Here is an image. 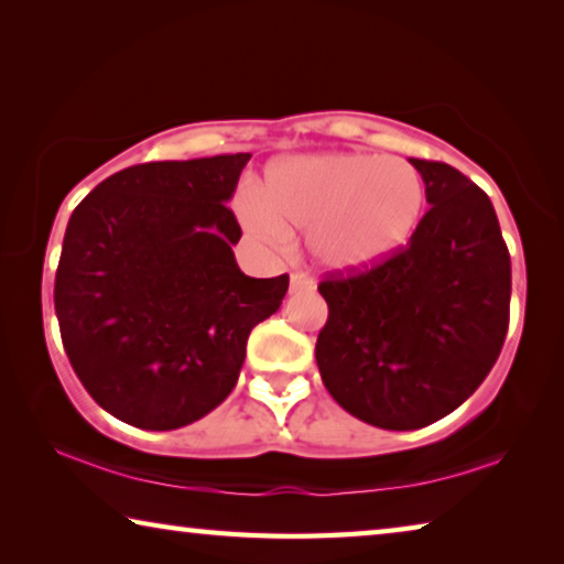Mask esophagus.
<instances>
[{
  "label": "esophagus",
  "instance_id": "1",
  "mask_svg": "<svg viewBox=\"0 0 564 564\" xmlns=\"http://www.w3.org/2000/svg\"><path fill=\"white\" fill-rule=\"evenodd\" d=\"M289 289H291V293H299V291H314V289H316V283L311 281L306 273H299V271H296V273H291V285H289Z\"/></svg>",
  "mask_w": 564,
  "mask_h": 564
}]
</instances>
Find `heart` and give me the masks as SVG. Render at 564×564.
<instances>
[{
  "label": "heart",
  "instance_id": "1",
  "mask_svg": "<svg viewBox=\"0 0 564 564\" xmlns=\"http://www.w3.org/2000/svg\"><path fill=\"white\" fill-rule=\"evenodd\" d=\"M263 197L240 203L248 236L273 250L308 230V250L336 273L366 271L409 243L422 220V175L399 158L316 153L268 167Z\"/></svg>",
  "mask_w": 564,
  "mask_h": 564
}]
</instances>
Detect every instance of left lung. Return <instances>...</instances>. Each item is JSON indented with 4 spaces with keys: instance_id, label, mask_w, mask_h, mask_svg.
<instances>
[{
    "instance_id": "obj_1",
    "label": "left lung",
    "mask_w": 564,
    "mask_h": 564,
    "mask_svg": "<svg viewBox=\"0 0 564 564\" xmlns=\"http://www.w3.org/2000/svg\"><path fill=\"white\" fill-rule=\"evenodd\" d=\"M432 205L409 243L318 291L316 364L348 414L391 432L436 422L487 379L509 326L512 265L487 193L457 167L411 158Z\"/></svg>"
}]
</instances>
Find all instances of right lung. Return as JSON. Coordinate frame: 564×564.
Instances as JSON below:
<instances>
[{"mask_svg": "<svg viewBox=\"0 0 564 564\" xmlns=\"http://www.w3.org/2000/svg\"><path fill=\"white\" fill-rule=\"evenodd\" d=\"M250 153L124 167L67 223L55 279L62 344L87 394L124 424L167 432L234 391L250 330L289 275L250 279L228 208Z\"/></svg>", "mask_w": 564, "mask_h": 564, "instance_id": "add662e5", "label": "right lung"}]
</instances>
